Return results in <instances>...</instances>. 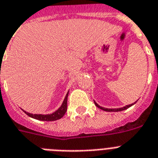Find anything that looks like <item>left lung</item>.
I'll list each match as a JSON object with an SVG mask.
<instances>
[{
  "label": "left lung",
  "mask_w": 158,
  "mask_h": 158,
  "mask_svg": "<svg viewBox=\"0 0 158 158\" xmlns=\"http://www.w3.org/2000/svg\"><path fill=\"white\" fill-rule=\"evenodd\" d=\"M135 102H134V103H131L130 104V105H127V106H123V107H121V108H115V109H109V108H105V107H102V106H99L98 104L96 102L94 101V104L95 106H97V107L100 108V109H102V110H105V111H114V112H117V111H122V110H126V109H127V108H129L130 106H131L132 105H134V104L135 103Z\"/></svg>",
  "instance_id": "left-lung-1"
}]
</instances>
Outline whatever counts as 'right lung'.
Returning <instances> with one entry per match:
<instances>
[{
  "instance_id": "1",
  "label": "right lung",
  "mask_w": 158,
  "mask_h": 158,
  "mask_svg": "<svg viewBox=\"0 0 158 158\" xmlns=\"http://www.w3.org/2000/svg\"><path fill=\"white\" fill-rule=\"evenodd\" d=\"M68 94L69 92L67 93L66 96H65L64 99L63 101V103L60 106V107L59 108L58 110H56L55 112H53L52 114H31L29 112H27L23 110L28 116L31 117V118L38 119L40 121H55L57 119H60L64 115L65 112L67 110V100H68Z\"/></svg>"
}]
</instances>
